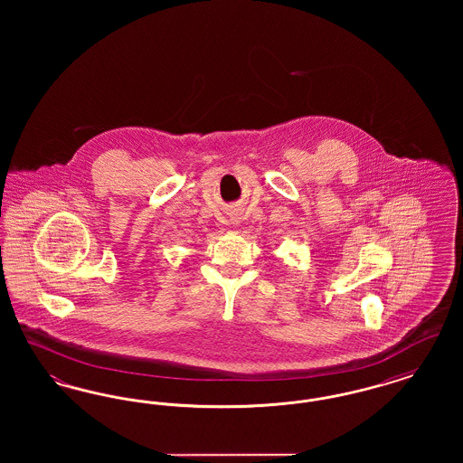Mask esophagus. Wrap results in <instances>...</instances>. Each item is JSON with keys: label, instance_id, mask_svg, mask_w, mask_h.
<instances>
[{"label": "esophagus", "instance_id": "esophagus-1", "mask_svg": "<svg viewBox=\"0 0 463 463\" xmlns=\"http://www.w3.org/2000/svg\"><path fill=\"white\" fill-rule=\"evenodd\" d=\"M231 222H232V223H240V217H238V215H232Z\"/></svg>", "mask_w": 463, "mask_h": 463}]
</instances>
